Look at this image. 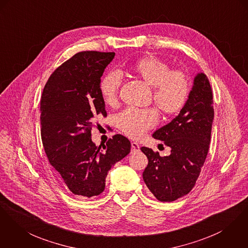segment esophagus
Listing matches in <instances>:
<instances>
[{
	"instance_id": "1",
	"label": "esophagus",
	"mask_w": 248,
	"mask_h": 248,
	"mask_svg": "<svg viewBox=\"0 0 248 248\" xmlns=\"http://www.w3.org/2000/svg\"><path fill=\"white\" fill-rule=\"evenodd\" d=\"M139 149H140V145H139V143H137V142H131V150H132V152H137V151H139Z\"/></svg>"
}]
</instances>
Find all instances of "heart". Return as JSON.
Returning a JSON list of instances; mask_svg holds the SVG:
<instances>
[{
    "label": "heart",
    "mask_w": 248,
    "mask_h": 248,
    "mask_svg": "<svg viewBox=\"0 0 248 248\" xmlns=\"http://www.w3.org/2000/svg\"><path fill=\"white\" fill-rule=\"evenodd\" d=\"M128 71L152 88L154 103L161 114L171 116L182 109L190 92L189 80L183 72L170 70L167 63L155 57L140 58L129 65ZM120 86L121 77L118 73L111 72L102 78L100 92L107 105L117 103ZM157 121L158 115L154 108H128L117 117V125L128 137L140 138L154 127Z\"/></svg>",
    "instance_id": "heart-1"
}]
</instances>
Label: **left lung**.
Here are the masks:
<instances>
[{
  "label": "left lung",
  "mask_w": 248,
  "mask_h": 248,
  "mask_svg": "<svg viewBox=\"0 0 248 248\" xmlns=\"http://www.w3.org/2000/svg\"><path fill=\"white\" fill-rule=\"evenodd\" d=\"M213 118L210 81L199 73L179 114L153 134L171 154L160 156L150 148H140L148 158L142 178L157 200L171 202L191 191L208 155Z\"/></svg>",
  "instance_id": "left-lung-1"
}]
</instances>
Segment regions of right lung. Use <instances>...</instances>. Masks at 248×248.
<instances>
[{
    "label": "right lung",
    "mask_w": 248,
    "mask_h": 248,
    "mask_svg": "<svg viewBox=\"0 0 248 248\" xmlns=\"http://www.w3.org/2000/svg\"><path fill=\"white\" fill-rule=\"evenodd\" d=\"M115 53H77L48 79L40 100L41 140L51 165L76 195L102 193L115 163L130 153L131 143L117 134L101 150L92 140L93 122L106 117L101 77Z\"/></svg>",
    "instance_id": "obj_1"
}]
</instances>
